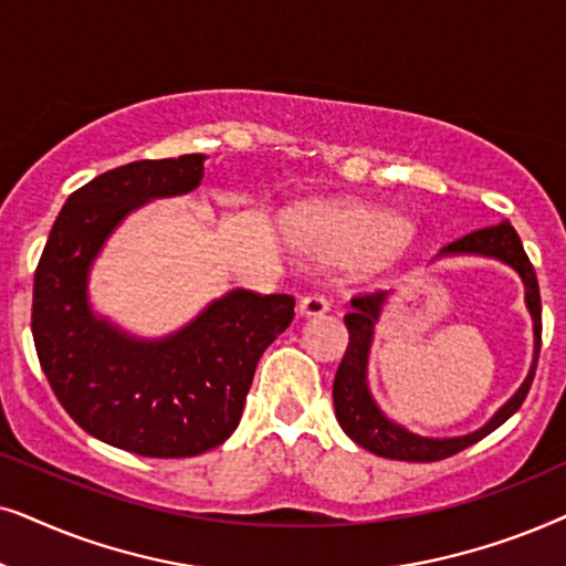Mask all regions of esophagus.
Returning a JSON list of instances; mask_svg holds the SVG:
<instances>
[{
    "mask_svg": "<svg viewBox=\"0 0 566 566\" xmlns=\"http://www.w3.org/2000/svg\"><path fill=\"white\" fill-rule=\"evenodd\" d=\"M300 315H323L328 311V300L323 295H305L300 300Z\"/></svg>",
    "mask_w": 566,
    "mask_h": 566,
    "instance_id": "esophagus-1",
    "label": "esophagus"
}]
</instances>
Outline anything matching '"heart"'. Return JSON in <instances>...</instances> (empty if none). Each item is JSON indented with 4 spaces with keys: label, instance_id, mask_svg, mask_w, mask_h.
I'll return each instance as SVG.
<instances>
[{
    "label": "heart",
    "instance_id": "obj_1",
    "mask_svg": "<svg viewBox=\"0 0 566 566\" xmlns=\"http://www.w3.org/2000/svg\"><path fill=\"white\" fill-rule=\"evenodd\" d=\"M295 232L307 251L338 266H370L398 255L409 228L386 209L365 205L315 207L295 217Z\"/></svg>",
    "mask_w": 566,
    "mask_h": 566
}]
</instances>
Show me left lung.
Wrapping results in <instances>:
<instances>
[{
	"mask_svg": "<svg viewBox=\"0 0 566 566\" xmlns=\"http://www.w3.org/2000/svg\"><path fill=\"white\" fill-rule=\"evenodd\" d=\"M442 253H481V255H494L504 263H510L512 269L523 276L525 282V303L533 315V328H536V359H533L531 375L525 378L523 386L500 411L494 413V419L486 427H481L479 432L453 437V440H427V437L406 432L403 427L394 424L382 417V411L375 406L365 382V365H367V349H370V336L373 326L378 321L380 305L386 300V292H361V295L352 297V313L344 315L346 328H349V344H346L344 359L338 365L336 378H334V409L336 419L346 434L357 442L359 448L370 450L375 455L394 458V461H409V463H432L450 458L461 450L471 448L473 442L484 440L489 432H494L496 427L504 424L520 406H523L525 396H528L533 375H536L538 365V349H541V292H538V279L533 271V263L528 253L523 251L515 228L510 222H500L494 228H484L471 232L461 240H453L442 248Z\"/></svg>",
	"mask_w": 566,
	"mask_h": 566,
	"instance_id": "obj_1",
	"label": "left lung"
}]
</instances>
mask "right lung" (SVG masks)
<instances>
[{"label":"right lung","mask_w":566,"mask_h":566,"mask_svg":"<svg viewBox=\"0 0 566 566\" xmlns=\"http://www.w3.org/2000/svg\"><path fill=\"white\" fill-rule=\"evenodd\" d=\"M205 157L120 165L77 188L38 261L30 328L43 373L87 434L147 458H188L235 432L255 365L295 318L292 295L235 290L165 342H134L93 318L87 269L129 209L186 193Z\"/></svg>","instance_id":"add662e5"}]
</instances>
